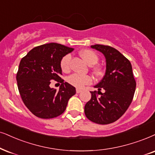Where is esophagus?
<instances>
[{"label": "esophagus", "instance_id": "obj_1", "mask_svg": "<svg viewBox=\"0 0 155 155\" xmlns=\"http://www.w3.org/2000/svg\"><path fill=\"white\" fill-rule=\"evenodd\" d=\"M76 93L79 94V93H80V92H81V91H82V90H81V89H76Z\"/></svg>", "mask_w": 155, "mask_h": 155}]
</instances>
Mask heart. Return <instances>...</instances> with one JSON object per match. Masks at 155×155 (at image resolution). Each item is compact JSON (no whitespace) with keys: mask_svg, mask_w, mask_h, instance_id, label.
Instances as JSON below:
<instances>
[{"mask_svg":"<svg viewBox=\"0 0 155 155\" xmlns=\"http://www.w3.org/2000/svg\"><path fill=\"white\" fill-rule=\"evenodd\" d=\"M80 56L90 66L95 65L99 61V57L94 51L90 49L82 50L79 53ZM71 56L70 54L64 56L61 58L60 66L61 70L64 72H68L70 70V64H71ZM93 70L95 73L99 72V68L97 66H93ZM67 81L71 85L77 88H82L84 85L91 83L92 79L91 76L88 75H81L78 74H73L67 78Z\"/></svg>","mask_w":155,"mask_h":155,"instance_id":"b5f03b06","label":"heart"}]
</instances>
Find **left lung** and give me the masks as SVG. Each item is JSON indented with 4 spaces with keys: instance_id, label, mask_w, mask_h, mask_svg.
I'll list each match as a JSON object with an SVG mask.
<instances>
[{
    "instance_id": "left-lung-1",
    "label": "left lung",
    "mask_w": 155,
    "mask_h": 155,
    "mask_svg": "<svg viewBox=\"0 0 155 155\" xmlns=\"http://www.w3.org/2000/svg\"><path fill=\"white\" fill-rule=\"evenodd\" d=\"M92 48L102 53L106 58V72L97 85V91H91V99L84 107L86 117L99 124H108L119 119L127 110L134 97L136 81L132 64L113 47L96 44ZM105 90L104 93L100 91Z\"/></svg>"
}]
</instances>
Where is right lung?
<instances>
[{"instance_id":"obj_1","label":"right lung","mask_w":155,"mask_h":155,"mask_svg":"<svg viewBox=\"0 0 155 155\" xmlns=\"http://www.w3.org/2000/svg\"><path fill=\"white\" fill-rule=\"evenodd\" d=\"M74 48L50 43L35 47L22 58L16 74L21 99L30 111L41 119H51L64 112L76 89L61 79V58ZM62 84L60 90L51 88L50 81Z\"/></svg>"}]
</instances>
